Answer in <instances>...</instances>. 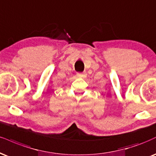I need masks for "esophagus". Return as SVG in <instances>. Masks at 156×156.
Masks as SVG:
<instances>
[{
  "instance_id": "obj_1",
  "label": "esophagus",
  "mask_w": 156,
  "mask_h": 156,
  "mask_svg": "<svg viewBox=\"0 0 156 156\" xmlns=\"http://www.w3.org/2000/svg\"><path fill=\"white\" fill-rule=\"evenodd\" d=\"M85 73H77V76L79 77V78H82V77H84L85 76Z\"/></svg>"
}]
</instances>
